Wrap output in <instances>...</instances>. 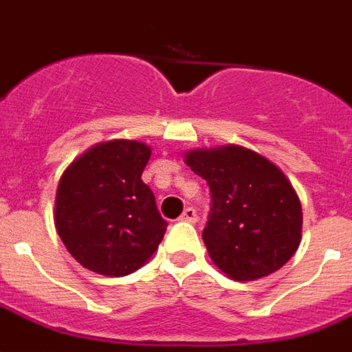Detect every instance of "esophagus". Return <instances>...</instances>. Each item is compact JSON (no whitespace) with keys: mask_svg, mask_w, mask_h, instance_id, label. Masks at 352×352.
<instances>
[{"mask_svg":"<svg viewBox=\"0 0 352 352\" xmlns=\"http://www.w3.org/2000/svg\"><path fill=\"white\" fill-rule=\"evenodd\" d=\"M179 219H182V221H186V223H197L198 215H197V211L192 210V208H186L184 213L179 215Z\"/></svg>","mask_w":352,"mask_h":352,"instance_id":"1","label":"esophagus"}]
</instances>
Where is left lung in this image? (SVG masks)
Segmentation results:
<instances>
[{"label":"left lung","mask_w":352,"mask_h":352,"mask_svg":"<svg viewBox=\"0 0 352 352\" xmlns=\"http://www.w3.org/2000/svg\"><path fill=\"white\" fill-rule=\"evenodd\" d=\"M186 163L210 186L202 239L223 273L245 282L287 263L300 243L302 210L278 166L241 146L189 152Z\"/></svg>","instance_id":"8db88e82"}]
</instances>
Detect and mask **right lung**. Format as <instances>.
<instances>
[{
  "label": "right lung",
  "mask_w": 352,
  "mask_h": 352,
  "mask_svg": "<svg viewBox=\"0 0 352 352\" xmlns=\"http://www.w3.org/2000/svg\"><path fill=\"white\" fill-rule=\"evenodd\" d=\"M150 148L109 141L68 166L57 187L55 228L81 265L107 276L133 273L166 232L154 192L141 179Z\"/></svg>",
  "instance_id": "add662e5"
}]
</instances>
